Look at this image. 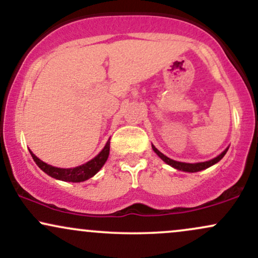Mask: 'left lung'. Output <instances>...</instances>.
Returning a JSON list of instances; mask_svg holds the SVG:
<instances>
[{
    "mask_svg": "<svg viewBox=\"0 0 258 258\" xmlns=\"http://www.w3.org/2000/svg\"><path fill=\"white\" fill-rule=\"evenodd\" d=\"M152 148L153 151L158 154V157L160 159H163L166 164L171 165L172 168L177 169V170H182V171H187V172H197V171H201V170H204V169L207 168H210L211 165L216 164V163H219L221 159L225 157V154L227 153V151H228V147L226 148L225 151H223L222 153L220 154V156H217L216 158L211 159V160H208V162H202V163H195V164H190V163H182V162H176V160H172L170 158H168V157L164 156L162 152H159L158 150H157L156 147L152 145Z\"/></svg>",
    "mask_w": 258,
    "mask_h": 258,
    "instance_id": "1",
    "label": "left lung"
}]
</instances>
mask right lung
Instances as JSON below:
<instances>
[{"label":"right lung","instance_id":"obj_1","mask_svg":"<svg viewBox=\"0 0 258 258\" xmlns=\"http://www.w3.org/2000/svg\"><path fill=\"white\" fill-rule=\"evenodd\" d=\"M30 153H31L32 158L35 160L36 164L38 165V168H41V170H43L49 176L56 178V180L66 181V182H82V181H86L88 178L93 177L104 166L105 162L108 158V154H110V140L106 142L105 147L102 148L101 152L96 157H94L92 160H89V162L83 165L70 169L51 166L47 164V163L42 162L41 159H38L31 151H30Z\"/></svg>","mask_w":258,"mask_h":258}]
</instances>
